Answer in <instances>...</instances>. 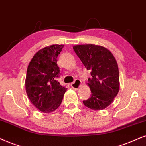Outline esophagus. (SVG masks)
Listing matches in <instances>:
<instances>
[{"instance_id": "34e87169", "label": "esophagus", "mask_w": 146, "mask_h": 146, "mask_svg": "<svg viewBox=\"0 0 146 146\" xmlns=\"http://www.w3.org/2000/svg\"><path fill=\"white\" fill-rule=\"evenodd\" d=\"M81 85H82V82H81V81L79 80V79H76L74 82L72 83L71 84V86L73 88V89L77 90L78 88H79V87L81 86Z\"/></svg>"}]
</instances>
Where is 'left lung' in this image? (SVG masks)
<instances>
[{
  "instance_id": "1",
  "label": "left lung",
  "mask_w": 146,
  "mask_h": 146,
  "mask_svg": "<svg viewBox=\"0 0 146 146\" xmlns=\"http://www.w3.org/2000/svg\"><path fill=\"white\" fill-rule=\"evenodd\" d=\"M73 48L86 69L91 71L92 78L88 79V83L91 96L83 102L92 110L104 109L113 102L119 91L117 60L110 51L101 46L84 44Z\"/></svg>"
}]
</instances>
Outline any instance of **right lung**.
Returning a JSON list of instances; mask_svg holds the SVG:
<instances>
[{
	"instance_id": "add662e5",
	"label": "right lung",
	"mask_w": 146,
	"mask_h": 146,
	"mask_svg": "<svg viewBox=\"0 0 146 146\" xmlns=\"http://www.w3.org/2000/svg\"><path fill=\"white\" fill-rule=\"evenodd\" d=\"M64 45H51L37 52L29 62L25 77V90L31 102L41 112L54 111L67 91L56 77L60 69L57 59Z\"/></svg>"
}]
</instances>
